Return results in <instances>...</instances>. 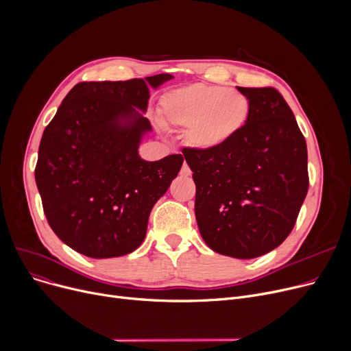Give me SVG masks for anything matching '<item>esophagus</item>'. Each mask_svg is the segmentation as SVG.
<instances>
[{"instance_id":"34e87169","label":"esophagus","mask_w":351,"mask_h":351,"mask_svg":"<svg viewBox=\"0 0 351 351\" xmlns=\"http://www.w3.org/2000/svg\"><path fill=\"white\" fill-rule=\"evenodd\" d=\"M192 173V171H191V168L188 166V163L186 162H183V165H182V169H180V175H183V176H189Z\"/></svg>"}]
</instances>
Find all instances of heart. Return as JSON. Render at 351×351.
Wrapping results in <instances>:
<instances>
[{
  "label": "heart",
  "instance_id": "b5f03b06",
  "mask_svg": "<svg viewBox=\"0 0 351 351\" xmlns=\"http://www.w3.org/2000/svg\"><path fill=\"white\" fill-rule=\"evenodd\" d=\"M162 114L169 125L188 128L191 146L215 149L242 131L250 117V101L241 90L195 84L169 92Z\"/></svg>",
  "mask_w": 351,
  "mask_h": 351
}]
</instances>
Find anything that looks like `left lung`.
<instances>
[{"label": "left lung", "mask_w": 351, "mask_h": 351, "mask_svg": "<svg viewBox=\"0 0 351 351\" xmlns=\"http://www.w3.org/2000/svg\"><path fill=\"white\" fill-rule=\"evenodd\" d=\"M237 89L250 101L243 129L215 149L182 151L196 185L195 216L206 245L236 259L280 246L308 189L307 146L278 89Z\"/></svg>", "instance_id": "left-lung-1"}]
</instances>
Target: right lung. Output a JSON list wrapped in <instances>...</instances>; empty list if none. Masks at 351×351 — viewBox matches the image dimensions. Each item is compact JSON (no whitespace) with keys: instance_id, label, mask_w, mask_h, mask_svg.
<instances>
[{"instance_id":"add662e5","label":"right lung","mask_w":351,"mask_h":351,"mask_svg":"<svg viewBox=\"0 0 351 351\" xmlns=\"http://www.w3.org/2000/svg\"><path fill=\"white\" fill-rule=\"evenodd\" d=\"M169 73L145 80L80 82L41 138L35 182L53 233L94 259L134 252L146 236L154 205L178 176L183 156L143 160L138 147L152 126L149 89Z\"/></svg>"}]
</instances>
